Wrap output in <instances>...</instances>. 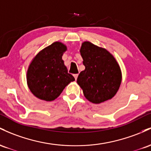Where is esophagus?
I'll return each instance as SVG.
<instances>
[{"instance_id":"obj_1","label":"esophagus","mask_w":151,"mask_h":151,"mask_svg":"<svg viewBox=\"0 0 151 151\" xmlns=\"http://www.w3.org/2000/svg\"><path fill=\"white\" fill-rule=\"evenodd\" d=\"M73 76H74V78H75V79L76 80V79L78 78V74H74Z\"/></svg>"}]
</instances>
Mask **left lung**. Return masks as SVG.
Returning <instances> with one entry per match:
<instances>
[{
	"mask_svg": "<svg viewBox=\"0 0 151 151\" xmlns=\"http://www.w3.org/2000/svg\"><path fill=\"white\" fill-rule=\"evenodd\" d=\"M81 54L86 67L77 78L85 97L101 103L116 95L121 83L119 65L109 52L90 42L81 45Z\"/></svg>",
	"mask_w": 151,
	"mask_h": 151,
	"instance_id": "1",
	"label": "left lung"
}]
</instances>
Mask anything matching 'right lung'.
Returning a JSON list of instances; mask_svg holds the SVG:
<instances>
[{"instance_id":"obj_1","label":"right lung","mask_w":151,"mask_h":151,"mask_svg":"<svg viewBox=\"0 0 151 151\" xmlns=\"http://www.w3.org/2000/svg\"><path fill=\"white\" fill-rule=\"evenodd\" d=\"M66 46L55 42L42 50L34 58L27 73V83L33 95L40 99L51 101L75 78L68 73L62 60Z\"/></svg>"}]
</instances>
